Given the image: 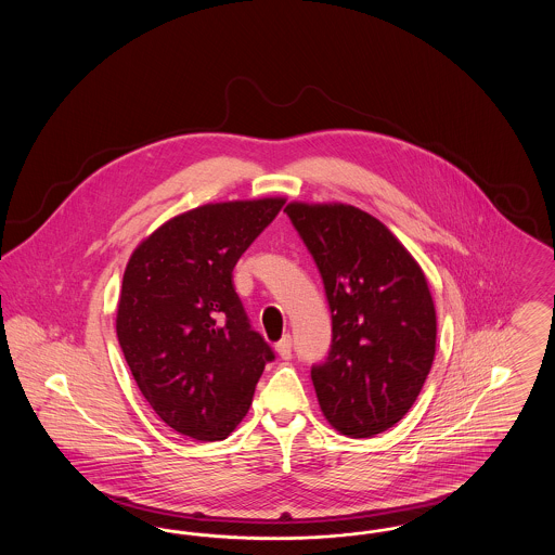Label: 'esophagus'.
I'll use <instances>...</instances> for the list:
<instances>
[{
    "mask_svg": "<svg viewBox=\"0 0 555 555\" xmlns=\"http://www.w3.org/2000/svg\"><path fill=\"white\" fill-rule=\"evenodd\" d=\"M293 344H291V335H285L279 344L274 345V349H276V353L283 358V360H291V356H293Z\"/></svg>",
    "mask_w": 555,
    "mask_h": 555,
    "instance_id": "obj_1",
    "label": "esophagus"
}]
</instances>
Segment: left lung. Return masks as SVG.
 I'll return each mask as SVG.
<instances>
[{
  "label": "left lung",
  "mask_w": 555,
  "mask_h": 555,
  "mask_svg": "<svg viewBox=\"0 0 555 555\" xmlns=\"http://www.w3.org/2000/svg\"><path fill=\"white\" fill-rule=\"evenodd\" d=\"M287 216L314 256L333 317V344L312 369L328 424L366 439L414 405L437 347V312L423 268L369 211L291 202Z\"/></svg>",
  "instance_id": "obj_1"
}]
</instances>
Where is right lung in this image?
Listing matches in <instances>:
<instances>
[{
	"mask_svg": "<svg viewBox=\"0 0 555 555\" xmlns=\"http://www.w3.org/2000/svg\"><path fill=\"white\" fill-rule=\"evenodd\" d=\"M285 197L206 204L166 220L129 258L116 335L139 391L164 423L222 441L274 358L251 331L233 268Z\"/></svg>",
	"mask_w": 555,
	"mask_h": 555,
	"instance_id": "1",
	"label": "right lung"
}]
</instances>
